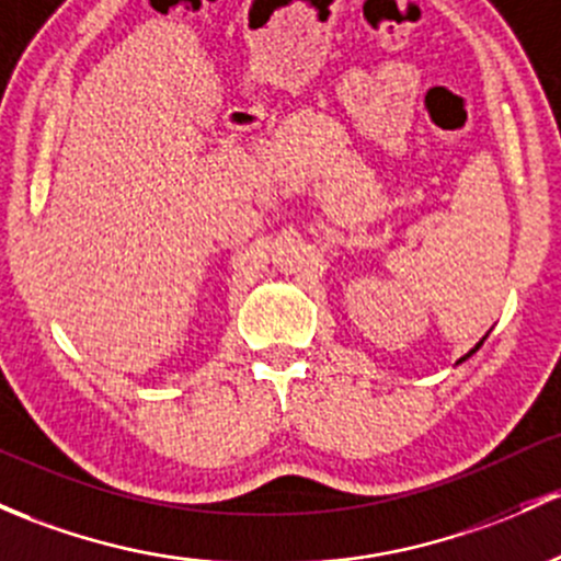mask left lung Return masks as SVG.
<instances>
[{
    "mask_svg": "<svg viewBox=\"0 0 561 561\" xmlns=\"http://www.w3.org/2000/svg\"><path fill=\"white\" fill-rule=\"evenodd\" d=\"M483 339H486V335H483ZM483 339L479 341V344H476V346H473V350H470V352H468V355H465V357H459V359H457V363H465V359H468L470 355H476V352H479V346L483 344Z\"/></svg>",
    "mask_w": 561,
    "mask_h": 561,
    "instance_id": "8db88e82",
    "label": "left lung"
}]
</instances>
